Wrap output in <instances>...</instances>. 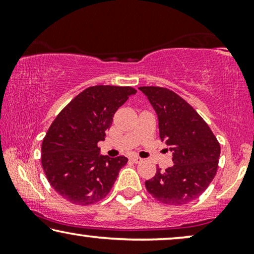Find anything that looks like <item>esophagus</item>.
I'll return each instance as SVG.
<instances>
[{"instance_id": "esophagus-1", "label": "esophagus", "mask_w": 254, "mask_h": 254, "mask_svg": "<svg viewBox=\"0 0 254 254\" xmlns=\"http://www.w3.org/2000/svg\"><path fill=\"white\" fill-rule=\"evenodd\" d=\"M131 161H133L135 164H140V163L143 162V159L141 157H137V156H134V157H131Z\"/></svg>"}]
</instances>
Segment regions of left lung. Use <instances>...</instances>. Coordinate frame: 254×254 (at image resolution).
Wrapping results in <instances>:
<instances>
[{
    "instance_id": "left-lung-1",
    "label": "left lung",
    "mask_w": 254,
    "mask_h": 254,
    "mask_svg": "<svg viewBox=\"0 0 254 254\" xmlns=\"http://www.w3.org/2000/svg\"><path fill=\"white\" fill-rule=\"evenodd\" d=\"M158 117L159 137L173 152V165L145 182V189L165 204L189 203L202 194L216 175L221 147L209 126L186 100L161 86L138 88Z\"/></svg>"
}]
</instances>
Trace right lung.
Returning a JSON list of instances; mask_svg holds the SVG:
<instances>
[{
  "label": "right lung",
  "mask_w": 254,
  "mask_h": 254,
  "mask_svg": "<svg viewBox=\"0 0 254 254\" xmlns=\"http://www.w3.org/2000/svg\"><path fill=\"white\" fill-rule=\"evenodd\" d=\"M136 93L130 86L95 85L75 97L55 118L41 144V165L51 186L69 202L88 206L110 193L125 156L99 154L117 110Z\"/></svg>",
  "instance_id": "obj_1"
}]
</instances>
